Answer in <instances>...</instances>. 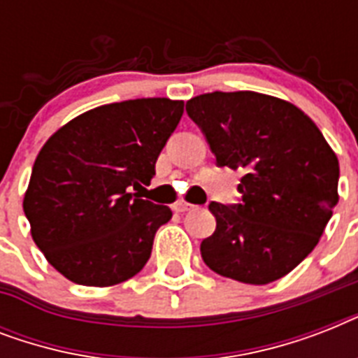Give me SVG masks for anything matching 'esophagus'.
Here are the masks:
<instances>
[{
    "label": "esophagus",
    "mask_w": 358,
    "mask_h": 358,
    "mask_svg": "<svg viewBox=\"0 0 358 358\" xmlns=\"http://www.w3.org/2000/svg\"><path fill=\"white\" fill-rule=\"evenodd\" d=\"M176 212H189V210H193V204H189V202H178V204H176Z\"/></svg>",
    "instance_id": "34e87169"
}]
</instances>
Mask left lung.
<instances>
[{
  "label": "left lung",
  "instance_id": "8db88e82",
  "mask_svg": "<svg viewBox=\"0 0 358 358\" xmlns=\"http://www.w3.org/2000/svg\"><path fill=\"white\" fill-rule=\"evenodd\" d=\"M217 167L243 174L236 204L210 202L201 243L212 271L245 284L278 280L316 247L338 204V157L294 103L260 92H208L185 103Z\"/></svg>",
  "mask_w": 358,
  "mask_h": 358
}]
</instances>
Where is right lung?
<instances>
[{
  "label": "right lung",
  "instance_id": "right-lung-1",
  "mask_svg": "<svg viewBox=\"0 0 358 358\" xmlns=\"http://www.w3.org/2000/svg\"><path fill=\"white\" fill-rule=\"evenodd\" d=\"M184 113L182 100L137 98L76 117L36 156L24 213L31 236L61 275L113 286L145 267L171 208L129 193L150 184Z\"/></svg>",
  "mask_w": 358,
  "mask_h": 358
}]
</instances>
